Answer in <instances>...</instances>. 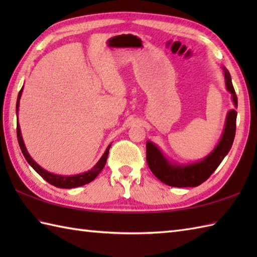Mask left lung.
I'll list each match as a JSON object with an SVG mask.
<instances>
[{"instance_id":"obj_1","label":"left lung","mask_w":257,"mask_h":257,"mask_svg":"<svg viewBox=\"0 0 257 257\" xmlns=\"http://www.w3.org/2000/svg\"><path fill=\"white\" fill-rule=\"evenodd\" d=\"M223 73H224L226 89L232 95L234 106L237 107V97L232 85L231 75L224 67H223ZM236 116L237 112L234 109H231L227 112L225 125L219 144L205 158L196 162L183 165V163L170 161L162 154V151L156 144L147 141V163H148L151 172L161 182L170 185V187H198L201 183H203L220 166V163L231 149L234 137H235Z\"/></svg>"}]
</instances>
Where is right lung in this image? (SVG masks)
<instances>
[{"instance_id": "1", "label": "right lung", "mask_w": 257, "mask_h": 257, "mask_svg": "<svg viewBox=\"0 0 257 257\" xmlns=\"http://www.w3.org/2000/svg\"><path fill=\"white\" fill-rule=\"evenodd\" d=\"M22 92H23V87L19 92L18 96V101H16V114H18V127H16V133H18V140H19V145L20 148L22 150V154H23L24 158L26 159V161L29 162V165L34 169V170L40 174V176L47 181L48 183H51L53 185H55L57 188L61 189H72V188H77V187H81V185H85L87 183L91 182L92 180H95L98 174L100 173V171L103 169L106 165L107 158H108V154H109V148H110L111 144L107 147L106 151L103 152V155L101 156V158L96 165L92 167L90 170L86 171L84 173H79L76 174V176H59V174H54L46 171L45 169H43L38 163H36L33 158L30 156L29 152H27L26 147L24 145L23 138H22V133H21V128H20V123H19V107H20V99L22 96Z\"/></svg>"}]
</instances>
